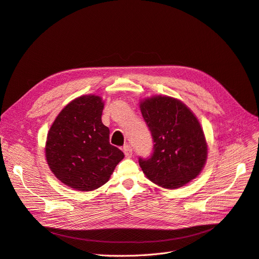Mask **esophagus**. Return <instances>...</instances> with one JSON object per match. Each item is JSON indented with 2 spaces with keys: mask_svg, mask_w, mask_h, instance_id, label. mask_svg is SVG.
<instances>
[{
  "mask_svg": "<svg viewBox=\"0 0 259 259\" xmlns=\"http://www.w3.org/2000/svg\"><path fill=\"white\" fill-rule=\"evenodd\" d=\"M122 151H123V153H125V155H126V157H131L132 156V148L130 147L129 145H126L125 147L122 148Z\"/></svg>",
  "mask_w": 259,
  "mask_h": 259,
  "instance_id": "34e87169",
  "label": "esophagus"
}]
</instances>
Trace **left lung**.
<instances>
[{"instance_id":"1","label":"left lung","mask_w":259,"mask_h":259,"mask_svg":"<svg viewBox=\"0 0 259 259\" xmlns=\"http://www.w3.org/2000/svg\"><path fill=\"white\" fill-rule=\"evenodd\" d=\"M153 139V153L140 159L144 175L167 189L182 187L197 178L207 160V143L200 121L184 103L167 95L140 102Z\"/></svg>"}]
</instances>
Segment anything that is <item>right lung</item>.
Segmentation results:
<instances>
[{"instance_id": "right-lung-1", "label": "right lung", "mask_w": 259, "mask_h": 259, "mask_svg": "<svg viewBox=\"0 0 259 259\" xmlns=\"http://www.w3.org/2000/svg\"><path fill=\"white\" fill-rule=\"evenodd\" d=\"M103 98L89 94L73 99L55 118L46 143V159L60 182L79 192L106 184L123 153L109 142L102 121Z\"/></svg>"}]
</instances>
